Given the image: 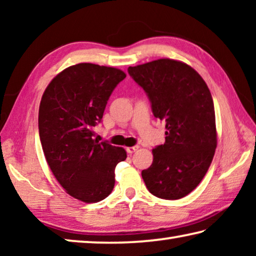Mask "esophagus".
<instances>
[{"label":"esophagus","instance_id":"1","mask_svg":"<svg viewBox=\"0 0 256 256\" xmlns=\"http://www.w3.org/2000/svg\"><path fill=\"white\" fill-rule=\"evenodd\" d=\"M138 149V146H128V148H126V151L128 154H133V152H136Z\"/></svg>","mask_w":256,"mask_h":256}]
</instances>
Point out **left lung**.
Returning <instances> with one entry per match:
<instances>
[{"label": "left lung", "mask_w": 256, "mask_h": 256, "mask_svg": "<svg viewBox=\"0 0 256 256\" xmlns=\"http://www.w3.org/2000/svg\"><path fill=\"white\" fill-rule=\"evenodd\" d=\"M128 71L144 88L154 118L166 123L164 144L152 150V164L142 170V178L154 196L184 198L203 180L216 148L210 90L193 68L180 60L160 58Z\"/></svg>", "instance_id": "left-lung-1"}]
</instances>
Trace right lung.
<instances>
[{"mask_svg": "<svg viewBox=\"0 0 256 256\" xmlns=\"http://www.w3.org/2000/svg\"><path fill=\"white\" fill-rule=\"evenodd\" d=\"M126 74L118 68L80 63L50 82L38 128L46 162L68 194L86 203L104 200L115 185V167L126 159L120 146L94 140L112 90Z\"/></svg>", "mask_w": 256, "mask_h": 256, "instance_id": "right-lung-1", "label": "right lung"}]
</instances>
